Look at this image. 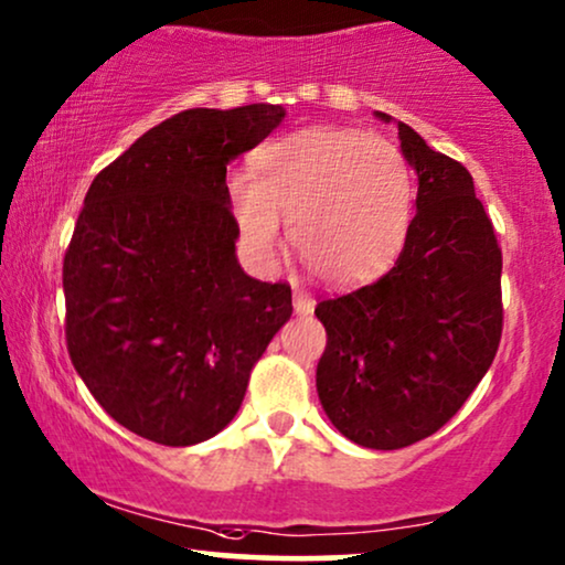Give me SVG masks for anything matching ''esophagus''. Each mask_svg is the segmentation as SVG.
Here are the masks:
<instances>
[{"mask_svg": "<svg viewBox=\"0 0 565 565\" xmlns=\"http://www.w3.org/2000/svg\"><path fill=\"white\" fill-rule=\"evenodd\" d=\"M292 309H296V313H311L313 300L306 296V292H296V296H292Z\"/></svg>", "mask_w": 565, "mask_h": 565, "instance_id": "34e87169", "label": "esophagus"}]
</instances>
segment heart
I'll return each mask as SVG.
<instances>
[{
	"label": "heart",
	"mask_w": 565,
	"mask_h": 565,
	"mask_svg": "<svg viewBox=\"0 0 565 565\" xmlns=\"http://www.w3.org/2000/svg\"><path fill=\"white\" fill-rule=\"evenodd\" d=\"M241 238L256 265L290 244L334 288L376 280L394 265L413 220V173L392 142L358 129L309 127L273 139L252 160V179L231 181Z\"/></svg>",
	"instance_id": "obj_1"
}]
</instances>
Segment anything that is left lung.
I'll return each instance as SVG.
<instances>
[{
  "label": "left lung",
  "instance_id": "obj_1",
  "mask_svg": "<svg viewBox=\"0 0 565 565\" xmlns=\"http://www.w3.org/2000/svg\"><path fill=\"white\" fill-rule=\"evenodd\" d=\"M397 129L417 173L405 246L376 282L313 311L327 329L321 407L342 436L381 451L449 423L488 373L503 329L501 248L470 171L407 124Z\"/></svg>",
  "mask_w": 565,
  "mask_h": 565
}]
</instances>
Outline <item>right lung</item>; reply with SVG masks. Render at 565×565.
<instances>
[{"instance_id": "right-lung-1", "label": "right lung", "mask_w": 565, "mask_h": 565, "mask_svg": "<svg viewBox=\"0 0 565 565\" xmlns=\"http://www.w3.org/2000/svg\"><path fill=\"white\" fill-rule=\"evenodd\" d=\"M282 106L189 108L93 179L64 254L67 350L131 434L192 446L244 402L254 363L290 319V288L238 265L228 163Z\"/></svg>"}]
</instances>
